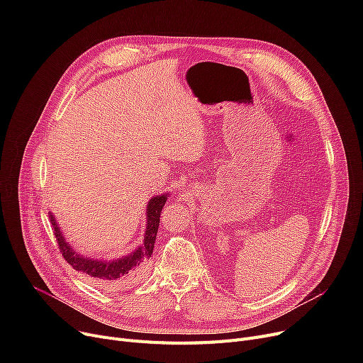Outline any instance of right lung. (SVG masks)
Segmentation results:
<instances>
[{
  "instance_id": "right-lung-1",
  "label": "right lung",
  "mask_w": 363,
  "mask_h": 363,
  "mask_svg": "<svg viewBox=\"0 0 363 363\" xmlns=\"http://www.w3.org/2000/svg\"><path fill=\"white\" fill-rule=\"evenodd\" d=\"M166 199H167V196L155 197L150 200V203L147 206V231H145V237H144V244L141 247H138V249L132 255H128L122 259L113 260V262L92 260V259L82 257L78 253H74L70 249V245L65 241V238L59 230V226L55 225V219L52 218V215H50V220L54 226L55 241H57V244H59V250H60L62 256L74 271L84 272L92 278L114 282V284H121V282H126V281L132 279L133 277H137L143 271L147 260L152 255V250H155L160 213H162V208L166 203Z\"/></svg>"
}]
</instances>
